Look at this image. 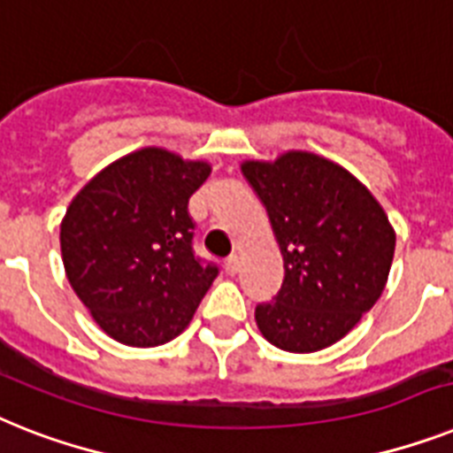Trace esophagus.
Masks as SVG:
<instances>
[{"label": "esophagus", "mask_w": 453, "mask_h": 453, "mask_svg": "<svg viewBox=\"0 0 453 453\" xmlns=\"http://www.w3.org/2000/svg\"><path fill=\"white\" fill-rule=\"evenodd\" d=\"M238 268H241V259H238V254H231V257H226V259H224V271L229 273V275H235V273H238Z\"/></svg>", "instance_id": "esophagus-1"}]
</instances>
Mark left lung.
Here are the masks:
<instances>
[{
  "label": "left lung",
  "mask_w": 453,
  "mask_h": 453,
  "mask_svg": "<svg viewBox=\"0 0 453 453\" xmlns=\"http://www.w3.org/2000/svg\"><path fill=\"white\" fill-rule=\"evenodd\" d=\"M241 168L285 259L280 291L254 310L257 326L285 352L334 345L382 296L395 248L387 212L349 171L312 152Z\"/></svg>",
  "instance_id": "obj_1"
}]
</instances>
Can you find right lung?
Returning a JSON list of instances; mask_svg holds the SVG:
<instances>
[{"label":"right lung","instance_id":"right-lung-1","mask_svg":"<svg viewBox=\"0 0 453 453\" xmlns=\"http://www.w3.org/2000/svg\"><path fill=\"white\" fill-rule=\"evenodd\" d=\"M211 164L162 148L122 157L71 201L59 245L66 278L113 340L164 345L180 335L218 278L194 254L189 196Z\"/></svg>","mask_w":453,"mask_h":453}]
</instances>
